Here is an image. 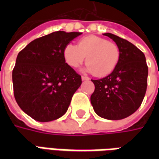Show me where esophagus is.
Masks as SVG:
<instances>
[{"instance_id": "obj_1", "label": "esophagus", "mask_w": 159, "mask_h": 159, "mask_svg": "<svg viewBox=\"0 0 159 159\" xmlns=\"http://www.w3.org/2000/svg\"><path fill=\"white\" fill-rule=\"evenodd\" d=\"M82 80H83V81H87V80H89V77L83 76H82Z\"/></svg>"}]
</instances>
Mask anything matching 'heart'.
<instances>
[{"instance_id": "heart-1", "label": "heart", "mask_w": 159, "mask_h": 159, "mask_svg": "<svg viewBox=\"0 0 159 159\" xmlns=\"http://www.w3.org/2000/svg\"><path fill=\"white\" fill-rule=\"evenodd\" d=\"M63 55L66 62L72 68L81 66L87 56L85 71L93 73L96 76H106L117 66L120 49L114 42L91 35L81 38L77 46L66 45Z\"/></svg>"}]
</instances>
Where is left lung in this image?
Segmentation results:
<instances>
[{"label":"left lung","instance_id":"obj_1","mask_svg":"<svg viewBox=\"0 0 159 159\" xmlns=\"http://www.w3.org/2000/svg\"><path fill=\"white\" fill-rule=\"evenodd\" d=\"M120 49L117 66L110 75L92 80L94 91L90 97L93 110L100 117L120 120L136 111L143 101L147 87L148 67L144 53L119 36L105 33Z\"/></svg>","mask_w":159,"mask_h":159}]
</instances>
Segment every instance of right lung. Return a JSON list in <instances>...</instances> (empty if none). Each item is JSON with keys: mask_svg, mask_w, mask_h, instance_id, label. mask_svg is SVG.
<instances>
[{"mask_svg": "<svg viewBox=\"0 0 159 159\" xmlns=\"http://www.w3.org/2000/svg\"><path fill=\"white\" fill-rule=\"evenodd\" d=\"M81 34L55 31L19 52L12 70L13 93L19 107L33 119L49 122L66 112L82 78L66 63L63 51Z\"/></svg>", "mask_w": 159, "mask_h": 159, "instance_id": "obj_1", "label": "right lung"}]
</instances>
